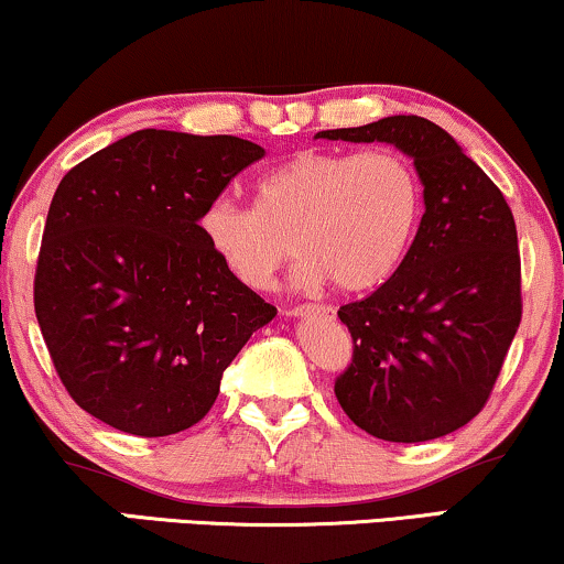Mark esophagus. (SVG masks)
I'll return each instance as SVG.
<instances>
[{"mask_svg": "<svg viewBox=\"0 0 564 564\" xmlns=\"http://www.w3.org/2000/svg\"><path fill=\"white\" fill-rule=\"evenodd\" d=\"M289 315H294V317H299V315L333 317V310H330V306H325V304H302V306H294V310H291Z\"/></svg>", "mask_w": 564, "mask_h": 564, "instance_id": "34e87169", "label": "esophagus"}]
</instances>
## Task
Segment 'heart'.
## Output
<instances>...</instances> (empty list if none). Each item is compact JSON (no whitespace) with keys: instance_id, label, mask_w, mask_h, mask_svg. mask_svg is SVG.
<instances>
[{"instance_id":"b5f03b06","label":"heart","mask_w":564,"mask_h":564,"mask_svg":"<svg viewBox=\"0 0 564 564\" xmlns=\"http://www.w3.org/2000/svg\"><path fill=\"white\" fill-rule=\"evenodd\" d=\"M422 187L393 148L302 151L270 169L254 205L213 199L199 231L224 268L249 289L273 286L294 254L296 281L338 291H369L395 273L416 231Z\"/></svg>"}]
</instances>
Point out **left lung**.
I'll list each match as a JSON object with an SVG mask.
<instances>
[{"label":"left lung","mask_w":564,"mask_h":564,"mask_svg":"<svg viewBox=\"0 0 564 564\" xmlns=\"http://www.w3.org/2000/svg\"><path fill=\"white\" fill-rule=\"evenodd\" d=\"M317 138L393 142L424 184V216L401 265L338 310L354 356L335 377V398L372 437H445L487 405L523 315L508 199L424 117H384Z\"/></svg>","instance_id":"left-lung-1"}]
</instances>
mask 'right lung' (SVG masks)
I'll return each instance as SVG.
<instances>
[{"mask_svg":"<svg viewBox=\"0 0 564 564\" xmlns=\"http://www.w3.org/2000/svg\"><path fill=\"white\" fill-rule=\"evenodd\" d=\"M262 155L234 134L140 130L64 174L33 304L56 375L90 416L138 437L189 430L275 317L199 231L203 210Z\"/></svg>","mask_w":564,"mask_h":564,"instance_id":"obj_1","label":"right lung"}]
</instances>
